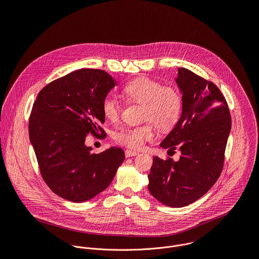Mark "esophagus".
I'll list each match as a JSON object with an SVG mask.
<instances>
[{"label":"esophagus","instance_id":"1","mask_svg":"<svg viewBox=\"0 0 259 259\" xmlns=\"http://www.w3.org/2000/svg\"><path fill=\"white\" fill-rule=\"evenodd\" d=\"M137 155H138V153H137V152H135V151H130V150H127V151L125 152V156H126V158L134 157V156H137Z\"/></svg>","mask_w":259,"mask_h":259}]
</instances>
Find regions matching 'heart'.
Instances as JSON below:
<instances>
[{"mask_svg":"<svg viewBox=\"0 0 259 259\" xmlns=\"http://www.w3.org/2000/svg\"><path fill=\"white\" fill-rule=\"evenodd\" d=\"M123 92L130 101L143 103L141 117L147 122L121 129L116 135L119 143L130 149H141L145 141L155 138V124L160 130L167 131L177 123L182 109V97L174 86H163L157 80L141 76L128 82ZM101 107L104 117L110 122L120 119L122 104L115 96H105Z\"/></svg>","mask_w":259,"mask_h":259,"instance_id":"1","label":"heart"}]
</instances>
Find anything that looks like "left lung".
Wrapping results in <instances>:
<instances>
[{"label":"left lung","instance_id":"8db88e82","mask_svg":"<svg viewBox=\"0 0 259 259\" xmlns=\"http://www.w3.org/2000/svg\"><path fill=\"white\" fill-rule=\"evenodd\" d=\"M182 93V113L160 144L180 151L177 162L155 157L149 174V191L168 207H184L203 197L223 171L232 127L226 98L212 82L187 68L175 79Z\"/></svg>","mask_w":259,"mask_h":259}]
</instances>
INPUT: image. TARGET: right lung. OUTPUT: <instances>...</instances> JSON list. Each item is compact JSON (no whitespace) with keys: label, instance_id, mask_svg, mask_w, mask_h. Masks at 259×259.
Instances as JSON below:
<instances>
[{"label":"right lung","instance_id":"obj_1","mask_svg":"<svg viewBox=\"0 0 259 259\" xmlns=\"http://www.w3.org/2000/svg\"><path fill=\"white\" fill-rule=\"evenodd\" d=\"M115 85L106 71L82 68L49 83L32 105L28 132L41 175L67 201L86 202L100 194L125 160L120 147L93 154L85 144L89 133L105 136L101 105Z\"/></svg>","mask_w":259,"mask_h":259}]
</instances>
